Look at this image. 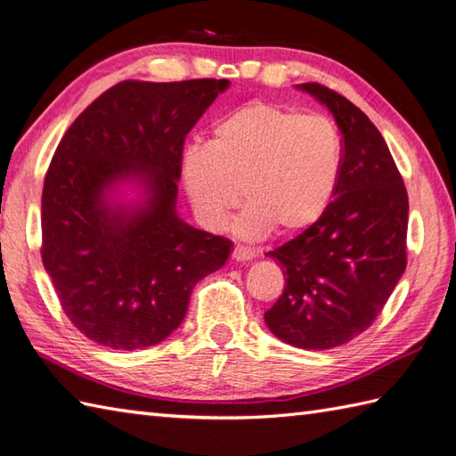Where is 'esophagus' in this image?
<instances>
[{"label":"esophagus","mask_w":456,"mask_h":456,"mask_svg":"<svg viewBox=\"0 0 456 456\" xmlns=\"http://www.w3.org/2000/svg\"><path fill=\"white\" fill-rule=\"evenodd\" d=\"M231 256H233V260H237V263H248V260L255 258V250L237 245L233 248V255H231Z\"/></svg>","instance_id":"obj_1"}]
</instances>
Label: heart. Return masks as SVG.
<instances>
[{"label": "heart", "instance_id": "obj_1", "mask_svg": "<svg viewBox=\"0 0 456 456\" xmlns=\"http://www.w3.org/2000/svg\"><path fill=\"white\" fill-rule=\"evenodd\" d=\"M343 168V139L323 115L250 102L221 118L211 142L182 154V178L200 221L211 231L233 223L240 239L258 240L278 227L292 235L323 216Z\"/></svg>", "mask_w": 456, "mask_h": 456}]
</instances>
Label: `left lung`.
Returning a JSON list of instances; mask_svg holds the SVG:
<instances>
[{
    "label": "left lung",
    "mask_w": 456,
    "mask_h": 456,
    "mask_svg": "<svg viewBox=\"0 0 456 456\" xmlns=\"http://www.w3.org/2000/svg\"><path fill=\"white\" fill-rule=\"evenodd\" d=\"M299 90L333 113L343 134V168L333 201L304 233L266 253L286 288L265 314L284 343L325 351L374 323L408 265V191L374 123L322 84Z\"/></svg>",
    "instance_id": "1"
}]
</instances>
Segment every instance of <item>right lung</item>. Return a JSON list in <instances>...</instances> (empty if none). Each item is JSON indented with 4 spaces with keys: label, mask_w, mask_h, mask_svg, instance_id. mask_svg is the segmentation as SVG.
<instances>
[{
    "label": "right lung",
    "mask_w": 456,
    "mask_h": 456,
    "mask_svg": "<svg viewBox=\"0 0 456 456\" xmlns=\"http://www.w3.org/2000/svg\"><path fill=\"white\" fill-rule=\"evenodd\" d=\"M229 80H125L86 108L46 170L41 256L66 317L90 341L134 351L183 322L201 278L227 263L231 240L176 211L186 134ZM133 181L142 200L114 190Z\"/></svg>",
    "instance_id": "obj_1"
}]
</instances>
